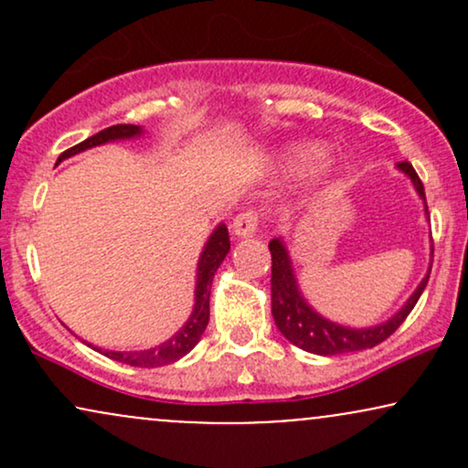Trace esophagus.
Here are the masks:
<instances>
[{"instance_id":"obj_1","label":"esophagus","mask_w":468,"mask_h":468,"mask_svg":"<svg viewBox=\"0 0 468 468\" xmlns=\"http://www.w3.org/2000/svg\"><path fill=\"white\" fill-rule=\"evenodd\" d=\"M260 222L261 218L257 211H241L233 218L230 229H233L235 238H252L257 233V229H260Z\"/></svg>"}]
</instances>
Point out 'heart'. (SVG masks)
<instances>
[{
	"label": "heart",
	"mask_w": 468,
	"mask_h": 468,
	"mask_svg": "<svg viewBox=\"0 0 468 468\" xmlns=\"http://www.w3.org/2000/svg\"><path fill=\"white\" fill-rule=\"evenodd\" d=\"M310 154H313V149L305 147V144H297V147H292L288 152V160H290V163H303V160L308 158ZM325 169H327V166L324 163H316L313 166V174L321 176V174H325Z\"/></svg>",
	"instance_id": "1"
}]
</instances>
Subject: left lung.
<instances>
[{
    "label": "left lung",
    "instance_id": "8db88e82",
    "mask_svg": "<svg viewBox=\"0 0 468 468\" xmlns=\"http://www.w3.org/2000/svg\"><path fill=\"white\" fill-rule=\"evenodd\" d=\"M399 169L405 176H410L413 186H416L418 196L424 200V186L420 178H418L416 169H413L411 163L402 160L399 163ZM424 213L427 211V202H424ZM272 257V275H271V292H272V319L279 327L283 336L288 338L292 346L302 347L305 352L321 354V356H335V354H347V352H358V350H369V347L378 346L385 338H389L399 330L402 321L410 316L413 305L420 299L424 286L429 282V272H431V266H429L427 277L422 279L420 286L416 288V292L407 299V303L391 316L385 324H378L374 327H346L332 324L314 313L305 299L299 292L297 282H294L292 272V261H290L286 246H283L282 239H271L268 244ZM433 255V249H431Z\"/></svg>",
    "mask_w": 468,
    "mask_h": 468
}]
</instances>
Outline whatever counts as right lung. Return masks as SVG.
Returning <instances> with one entry per match:
<instances>
[{
  "instance_id": "obj_1",
  "label": "right lung",
  "mask_w": 468,
  "mask_h": 468,
  "mask_svg": "<svg viewBox=\"0 0 468 468\" xmlns=\"http://www.w3.org/2000/svg\"><path fill=\"white\" fill-rule=\"evenodd\" d=\"M143 130L138 125H112L107 130L94 133L88 141L74 144L68 152L58 155L57 165L61 160L69 158V155L85 152V149L96 147V144H103L110 141H125V138L141 136ZM230 249L229 230L224 224L213 230L211 238H208L207 244H204V250L200 255V261H197V282H196V305H193V313L185 325L176 332L169 341H165L163 346L152 347V350H141V352H110L105 350V356L112 358V361L132 365V367H160V365L176 363L178 358L189 354L193 347L197 346L200 336L204 335L208 324V297H211V283L213 275L218 272L219 264L224 261L227 252Z\"/></svg>"
}]
</instances>
